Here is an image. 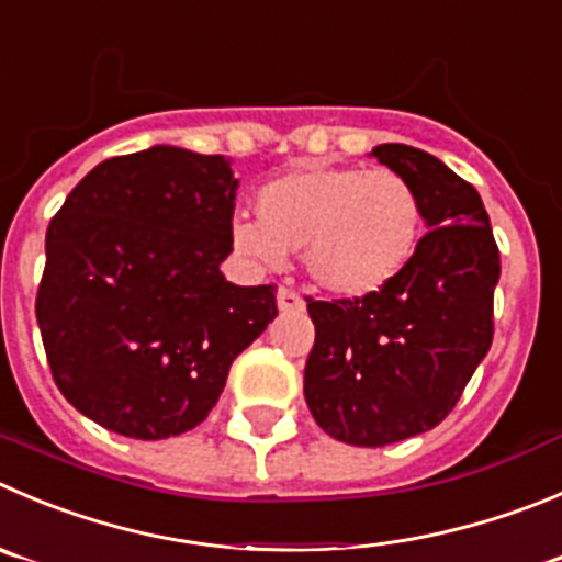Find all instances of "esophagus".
I'll return each instance as SVG.
<instances>
[{
	"label": "esophagus",
	"mask_w": 562,
	"mask_h": 562,
	"mask_svg": "<svg viewBox=\"0 0 562 562\" xmlns=\"http://www.w3.org/2000/svg\"><path fill=\"white\" fill-rule=\"evenodd\" d=\"M278 308H281V312H303V308H306V301H303L295 290H290V286H281V290H278Z\"/></svg>",
	"instance_id": "esophagus-1"
}]
</instances>
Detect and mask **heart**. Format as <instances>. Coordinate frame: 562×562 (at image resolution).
<instances>
[{"instance_id": "obj_1", "label": "heart", "mask_w": 562, "mask_h": 562, "mask_svg": "<svg viewBox=\"0 0 562 562\" xmlns=\"http://www.w3.org/2000/svg\"><path fill=\"white\" fill-rule=\"evenodd\" d=\"M254 210L256 221H234V248L259 265L303 250L308 278L336 297L386 290L425 228L419 192L392 168H295L261 184Z\"/></svg>"}]
</instances>
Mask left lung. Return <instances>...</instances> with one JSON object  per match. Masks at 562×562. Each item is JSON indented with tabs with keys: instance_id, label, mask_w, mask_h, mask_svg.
<instances>
[{
	"instance_id": "left-lung-1",
	"label": "left lung",
	"mask_w": 562,
	"mask_h": 562,
	"mask_svg": "<svg viewBox=\"0 0 562 562\" xmlns=\"http://www.w3.org/2000/svg\"><path fill=\"white\" fill-rule=\"evenodd\" d=\"M372 157L416 187L430 232L403 276L367 297L314 301L303 394L336 441L386 447L447 419L494 339L499 248L480 192L403 143Z\"/></svg>"
}]
</instances>
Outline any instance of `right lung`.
Listing matches in <instances>:
<instances>
[{
  "instance_id": "1",
  "label": "right lung",
  "mask_w": 562,
  "mask_h": 562,
  "mask_svg": "<svg viewBox=\"0 0 562 562\" xmlns=\"http://www.w3.org/2000/svg\"><path fill=\"white\" fill-rule=\"evenodd\" d=\"M234 198L226 157L154 146L95 165L52 217L35 317L57 389L95 425L192 430L276 319V284L221 272Z\"/></svg>"
}]
</instances>
